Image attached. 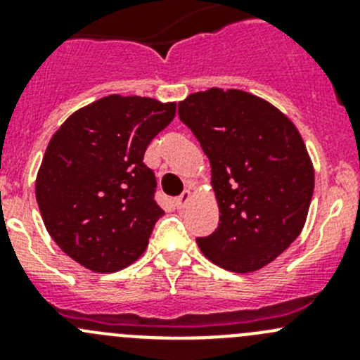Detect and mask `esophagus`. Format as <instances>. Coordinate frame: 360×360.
Returning a JSON list of instances; mask_svg holds the SVG:
<instances>
[{
  "label": "esophagus",
  "mask_w": 360,
  "mask_h": 360,
  "mask_svg": "<svg viewBox=\"0 0 360 360\" xmlns=\"http://www.w3.org/2000/svg\"><path fill=\"white\" fill-rule=\"evenodd\" d=\"M190 198H191V193L190 191H183V193L179 195V197L176 198V205H177V209H183V207H186V203L190 202Z\"/></svg>",
  "instance_id": "34e87169"
}]
</instances>
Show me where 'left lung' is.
Instances as JSON below:
<instances>
[{
  "instance_id": "left-lung-1",
  "label": "left lung",
  "mask_w": 360,
  "mask_h": 360,
  "mask_svg": "<svg viewBox=\"0 0 360 360\" xmlns=\"http://www.w3.org/2000/svg\"><path fill=\"white\" fill-rule=\"evenodd\" d=\"M212 167L219 221L198 248L214 264L249 274L297 238L314 195V167L296 127L242 90L209 89L177 108Z\"/></svg>"
}]
</instances>
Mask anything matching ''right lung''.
Masks as SVG:
<instances>
[{
  "label": "right lung",
  "mask_w": 360,
  "mask_h": 360,
  "mask_svg": "<svg viewBox=\"0 0 360 360\" xmlns=\"http://www.w3.org/2000/svg\"><path fill=\"white\" fill-rule=\"evenodd\" d=\"M176 115V104L108 96L82 108L50 139L36 200L50 237L99 274L132 264L163 210L144 151Z\"/></svg>",
  "instance_id": "right-lung-1"
}]
</instances>
